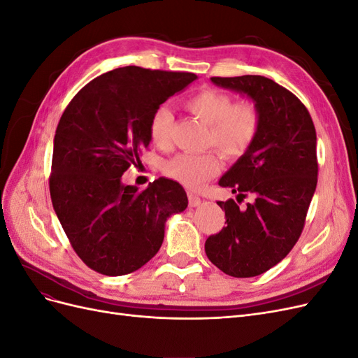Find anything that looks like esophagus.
<instances>
[{"label": "esophagus", "mask_w": 358, "mask_h": 358, "mask_svg": "<svg viewBox=\"0 0 358 358\" xmlns=\"http://www.w3.org/2000/svg\"><path fill=\"white\" fill-rule=\"evenodd\" d=\"M188 203H189L191 208H196V206H199L201 203V199L197 196V194L188 192Z\"/></svg>", "instance_id": "34e87169"}]
</instances>
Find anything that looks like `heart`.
<instances>
[{
	"label": "heart",
	"mask_w": 358,
	"mask_h": 358,
	"mask_svg": "<svg viewBox=\"0 0 358 358\" xmlns=\"http://www.w3.org/2000/svg\"><path fill=\"white\" fill-rule=\"evenodd\" d=\"M188 112L208 125L204 146H215L222 155L237 159L252 148L263 124V115L254 101H234L218 90H200L183 100ZM173 115L167 107H158L150 116L149 137L161 149L170 146ZM216 149L201 154H179L164 164L166 175L188 188H200L222 167Z\"/></svg>",
	"instance_id": "b5f03b06"
}]
</instances>
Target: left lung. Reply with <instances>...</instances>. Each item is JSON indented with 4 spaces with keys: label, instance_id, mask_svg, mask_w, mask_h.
<instances>
[{
    "label": "left lung",
    "instance_id": "left-lung-1",
    "mask_svg": "<svg viewBox=\"0 0 358 358\" xmlns=\"http://www.w3.org/2000/svg\"><path fill=\"white\" fill-rule=\"evenodd\" d=\"M251 96L263 115L252 148L220 179L237 201H218L225 227L208 237L204 251L224 273L258 276L276 266L297 243L318 180L317 133L297 96L264 76L212 78ZM248 195L255 201L238 204Z\"/></svg>",
    "mask_w": 358,
    "mask_h": 358
}]
</instances>
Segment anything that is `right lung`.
Here are the masks:
<instances>
[{"mask_svg":"<svg viewBox=\"0 0 358 358\" xmlns=\"http://www.w3.org/2000/svg\"><path fill=\"white\" fill-rule=\"evenodd\" d=\"M194 73L124 67L104 73L73 96L53 140L50 199L82 262L107 276L131 273L164 241L171 213L187 209L178 182L157 179L146 189L121 178L149 146V121Z\"/></svg>","mask_w":358,"mask_h":358,"instance_id":"add662e5","label":"right lung"}]
</instances>
